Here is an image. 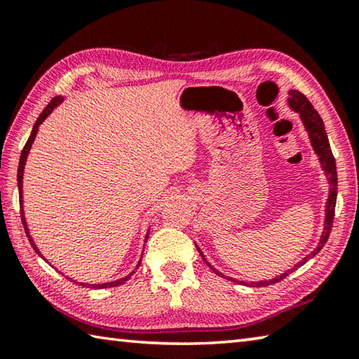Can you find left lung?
<instances>
[{"label":"left lung","instance_id":"8db88e82","mask_svg":"<svg viewBox=\"0 0 359 359\" xmlns=\"http://www.w3.org/2000/svg\"><path fill=\"white\" fill-rule=\"evenodd\" d=\"M288 106L293 109L294 112L299 114V117L302 120V125L304 128H306L309 139H311V144L315 150V154H317L318 160H320V165L321 169H323L326 177H327V184H330V196H327V201H326V209H325V226H323V233H321V238L318 245L313 248L312 253H309L306 258L301 259L299 263H296L293 267H291L290 271L283 272V274L277 276L276 278H272V280H261V282H242V280H236V278H231L228 277L229 280L233 282H238L242 285H248V287H267V285H272V283H277L283 280L285 277L290 276L291 272L296 271L297 267L306 264L309 259L313 258L315 255H317L323 245L326 244L327 238H330V233H331V228H332V220H334V209H336V198H337V171H336V160H334L332 156V151L330 147V141H327V136H326V131H325V123L321 117L318 115V112L315 111L313 106L311 104V101H309L306 96H304L301 92H297V90H290L288 92ZM198 248L199 255H201V258L205 261V264H208L212 271L215 272L217 276L224 277L222 272H218L215 267H212V264L209 263L208 259L201 252V248Z\"/></svg>","mask_w":359,"mask_h":359}]
</instances>
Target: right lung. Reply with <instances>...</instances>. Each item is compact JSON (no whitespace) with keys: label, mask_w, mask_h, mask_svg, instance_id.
Segmentation results:
<instances>
[{"label":"right lung","mask_w":359,"mask_h":359,"mask_svg":"<svg viewBox=\"0 0 359 359\" xmlns=\"http://www.w3.org/2000/svg\"><path fill=\"white\" fill-rule=\"evenodd\" d=\"M62 102H63V96H55V98H53V100L46 106V109H44V111H42V114L39 115L38 120H36V123H34L33 130H32V135H29L28 141H27V144H25V147H23V150H22L20 161H19V171H17V184H19V198H20V217H22V223H23V226H25V233H27V238H28V241H29V244H32V247L34 248L36 253H38L41 258H44V257H42L41 252H39V248L36 247L33 238H32V236H29V229H28V224H27V220H25V214H23V196H22V194H23V187H22V185H23V171H25V163H27V158H28L29 150H32V145H33V142H34L36 135H38V131H39V125L48 117V115L52 114L53 109L62 104ZM147 238H149V231H147V236H145V241H147ZM44 259H46V258H44ZM46 261H47V259H46ZM141 261H142V257H141V259H139V263L136 264L135 271L130 272L128 276L118 278V280L106 282V283H93V285H92V283H79V285H83V287H92V288H111V287H117V285H123L125 282H128L130 278L133 277V274H135V272L137 271V267L141 266ZM69 280H72V278H69ZM76 283H77V282H76Z\"/></svg>","instance_id":"right-lung-1"}]
</instances>
